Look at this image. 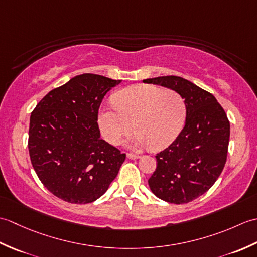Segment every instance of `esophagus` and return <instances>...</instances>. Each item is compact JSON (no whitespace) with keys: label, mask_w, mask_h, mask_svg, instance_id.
<instances>
[{"label":"esophagus","mask_w":257,"mask_h":257,"mask_svg":"<svg viewBox=\"0 0 257 257\" xmlns=\"http://www.w3.org/2000/svg\"><path fill=\"white\" fill-rule=\"evenodd\" d=\"M127 158H128V159L135 160V159H139L140 156L139 155H135V154H127Z\"/></svg>","instance_id":"34e87169"}]
</instances>
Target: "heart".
Segmentation results:
<instances>
[{
    "label": "heart",
    "instance_id": "b5f03b06",
    "mask_svg": "<svg viewBox=\"0 0 257 257\" xmlns=\"http://www.w3.org/2000/svg\"><path fill=\"white\" fill-rule=\"evenodd\" d=\"M114 106L101 108L98 123L105 139L119 145L137 130L129 147L162 150L177 139L183 128L187 106L178 91L155 85H136L118 91Z\"/></svg>",
    "mask_w": 257,
    "mask_h": 257
}]
</instances>
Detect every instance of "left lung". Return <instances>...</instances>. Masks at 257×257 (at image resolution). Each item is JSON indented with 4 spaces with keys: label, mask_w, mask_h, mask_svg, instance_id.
I'll list each match as a JSON object with an SVG mask.
<instances>
[{
    "label": "left lung",
    "mask_w": 257,
    "mask_h": 257,
    "mask_svg": "<svg viewBox=\"0 0 257 257\" xmlns=\"http://www.w3.org/2000/svg\"><path fill=\"white\" fill-rule=\"evenodd\" d=\"M178 91L184 98L187 119L181 133L167 149L157 154V168L148 180L152 193L174 204L204 194L225 166L230 121L209 91L179 76L145 79Z\"/></svg>",
    "instance_id": "1"
}]
</instances>
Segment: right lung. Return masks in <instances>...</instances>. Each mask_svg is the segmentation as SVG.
Here are the masks:
<instances>
[{
    "mask_svg": "<svg viewBox=\"0 0 257 257\" xmlns=\"http://www.w3.org/2000/svg\"><path fill=\"white\" fill-rule=\"evenodd\" d=\"M120 84L83 74L51 90L31 113L29 152L43 185L68 203H91L106 192L125 154L100 139L98 110Z\"/></svg>",
    "mask_w": 257,
    "mask_h": 257,
    "instance_id": "obj_1",
    "label": "right lung"
}]
</instances>
